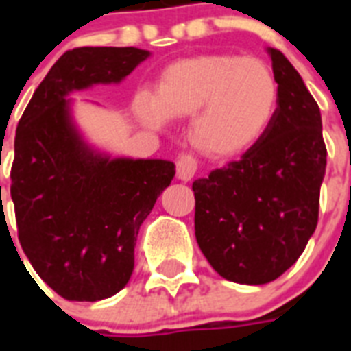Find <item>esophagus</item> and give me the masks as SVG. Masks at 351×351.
<instances>
[{
	"label": "esophagus",
	"mask_w": 351,
	"mask_h": 351,
	"mask_svg": "<svg viewBox=\"0 0 351 351\" xmlns=\"http://www.w3.org/2000/svg\"><path fill=\"white\" fill-rule=\"evenodd\" d=\"M197 173V158L193 154H180L176 160V176L180 180H191Z\"/></svg>",
	"instance_id": "obj_1"
}]
</instances>
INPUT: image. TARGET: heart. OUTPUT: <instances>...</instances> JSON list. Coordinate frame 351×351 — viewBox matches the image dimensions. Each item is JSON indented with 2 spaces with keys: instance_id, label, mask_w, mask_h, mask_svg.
<instances>
[{
  "instance_id": "1",
  "label": "heart",
  "mask_w": 351,
  "mask_h": 351,
  "mask_svg": "<svg viewBox=\"0 0 351 351\" xmlns=\"http://www.w3.org/2000/svg\"><path fill=\"white\" fill-rule=\"evenodd\" d=\"M278 85L271 69L255 58L202 54L171 63L156 80V93L134 98L138 118L162 127L169 118H191L189 138L206 156L244 153L271 123Z\"/></svg>"
}]
</instances>
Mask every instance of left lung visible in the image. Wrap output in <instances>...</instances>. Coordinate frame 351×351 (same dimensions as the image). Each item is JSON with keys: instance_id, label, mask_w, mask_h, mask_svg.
<instances>
[{"instance_id": "obj_1", "label": "left lung", "mask_w": 351, "mask_h": 351, "mask_svg": "<svg viewBox=\"0 0 351 351\" xmlns=\"http://www.w3.org/2000/svg\"><path fill=\"white\" fill-rule=\"evenodd\" d=\"M269 54L278 101L267 131L240 160L193 182L198 245L239 284L271 282L297 262L317 228L326 173L319 106L288 58Z\"/></svg>"}]
</instances>
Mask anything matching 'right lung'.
<instances>
[{"label": "right lung", "mask_w": 351, "mask_h": 351, "mask_svg": "<svg viewBox=\"0 0 351 351\" xmlns=\"http://www.w3.org/2000/svg\"><path fill=\"white\" fill-rule=\"evenodd\" d=\"M147 56L134 47L67 51L34 90L16 129L10 197L19 244L63 299L95 302L129 282L138 230L175 178L167 160L93 153L69 118L71 90L118 84Z\"/></svg>", "instance_id": "obj_1"}]
</instances>
